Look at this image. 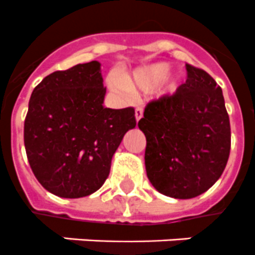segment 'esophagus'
Here are the masks:
<instances>
[{"label": "esophagus", "instance_id": "obj_1", "mask_svg": "<svg viewBox=\"0 0 255 255\" xmlns=\"http://www.w3.org/2000/svg\"><path fill=\"white\" fill-rule=\"evenodd\" d=\"M143 117V109H142V108H139L138 107L137 109H135V120H137V122L139 121L140 118Z\"/></svg>", "mask_w": 255, "mask_h": 255}]
</instances>
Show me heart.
<instances>
[{"label": "heart", "mask_w": 255, "mask_h": 255, "mask_svg": "<svg viewBox=\"0 0 255 255\" xmlns=\"http://www.w3.org/2000/svg\"><path fill=\"white\" fill-rule=\"evenodd\" d=\"M170 63L155 62L134 68L129 75H122L121 83L113 81L111 87L118 92H150L156 97L172 95L182 85V75L170 72Z\"/></svg>", "instance_id": "obj_1"}]
</instances>
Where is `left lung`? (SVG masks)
<instances>
[{
	"mask_svg": "<svg viewBox=\"0 0 255 255\" xmlns=\"http://www.w3.org/2000/svg\"><path fill=\"white\" fill-rule=\"evenodd\" d=\"M187 80L172 96L151 101L138 128L146 137L144 166L152 187L174 199L208 191L231 152V124L223 91L208 73L187 64Z\"/></svg>",
	"mask_w": 255,
	"mask_h": 255,
	"instance_id": "left-lung-1",
	"label": "left lung"
}]
</instances>
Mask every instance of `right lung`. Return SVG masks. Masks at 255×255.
I'll list each match as a JSON object with an SVG mask.
<instances>
[{
  "instance_id": "right-lung-1",
  "label": "right lung",
  "mask_w": 255,
  "mask_h": 255,
  "mask_svg": "<svg viewBox=\"0 0 255 255\" xmlns=\"http://www.w3.org/2000/svg\"><path fill=\"white\" fill-rule=\"evenodd\" d=\"M97 60L56 71L36 85L24 120V148L32 172L48 192L64 199L101 188L112 158L130 129L133 108L104 107Z\"/></svg>"
}]
</instances>
